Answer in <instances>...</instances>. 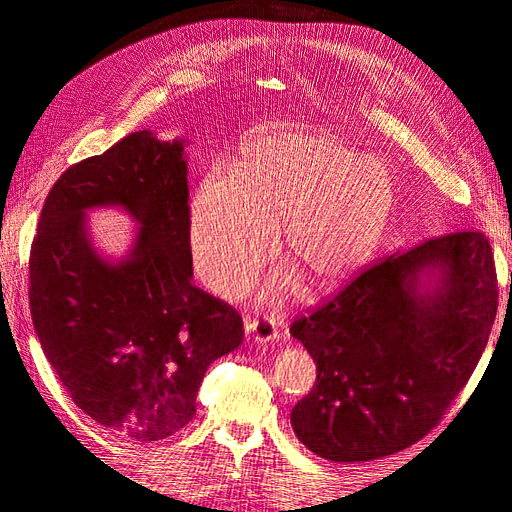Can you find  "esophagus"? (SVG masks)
Returning <instances> with one entry per match:
<instances>
[{
	"instance_id": "esophagus-1",
	"label": "esophagus",
	"mask_w": 512,
	"mask_h": 512,
	"mask_svg": "<svg viewBox=\"0 0 512 512\" xmlns=\"http://www.w3.org/2000/svg\"><path fill=\"white\" fill-rule=\"evenodd\" d=\"M245 331L254 342L267 344V342H280V331H277V324L269 316H256L245 320Z\"/></svg>"
}]
</instances>
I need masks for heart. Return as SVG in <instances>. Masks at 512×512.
<instances>
[{
	"label": "heart",
	"mask_w": 512,
	"mask_h": 512,
	"mask_svg": "<svg viewBox=\"0 0 512 512\" xmlns=\"http://www.w3.org/2000/svg\"><path fill=\"white\" fill-rule=\"evenodd\" d=\"M395 207L386 168L335 132H275L247 145L235 175H207L192 205V250L211 288L250 286L284 220V252L314 288L359 271Z\"/></svg>",
	"instance_id": "heart-1"
}]
</instances>
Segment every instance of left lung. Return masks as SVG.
<instances>
[{"label": "left lung", "mask_w": 512, "mask_h": 512, "mask_svg": "<svg viewBox=\"0 0 512 512\" xmlns=\"http://www.w3.org/2000/svg\"><path fill=\"white\" fill-rule=\"evenodd\" d=\"M433 270L439 280L421 285ZM498 294L480 230L431 237L361 271L290 327L316 361L314 389L290 414L297 438L329 461H371L425 438L483 356Z\"/></svg>", "instance_id": "8db88e82"}]
</instances>
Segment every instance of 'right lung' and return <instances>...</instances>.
<instances>
[{
  "label": "right lung",
  "mask_w": 512,
  "mask_h": 512,
  "mask_svg": "<svg viewBox=\"0 0 512 512\" xmlns=\"http://www.w3.org/2000/svg\"><path fill=\"white\" fill-rule=\"evenodd\" d=\"M188 198L183 143L132 132L55 181L29 254L44 356L76 406L134 444L188 425L207 367L243 342L237 309L192 284ZM108 204L142 226L119 263L84 228V211Z\"/></svg>",
  "instance_id": "obj_1"
}]
</instances>
